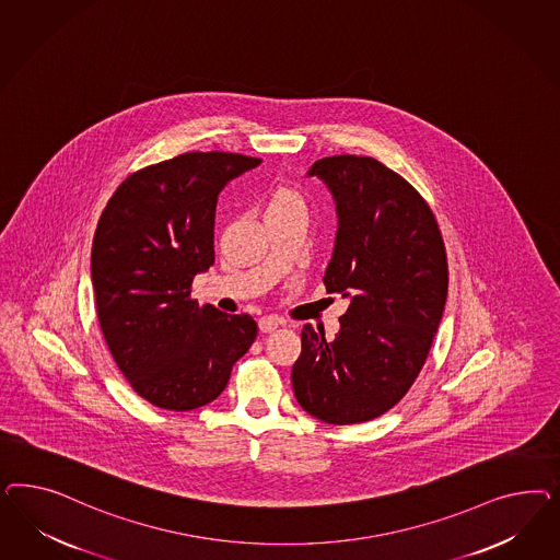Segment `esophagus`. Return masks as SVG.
I'll list each match as a JSON object with an SVG mask.
<instances>
[{
    "instance_id": "obj_1",
    "label": "esophagus",
    "mask_w": 560,
    "mask_h": 560,
    "mask_svg": "<svg viewBox=\"0 0 560 560\" xmlns=\"http://www.w3.org/2000/svg\"><path fill=\"white\" fill-rule=\"evenodd\" d=\"M279 324L281 323H279L277 316H262V318L258 320V328H260V332H272Z\"/></svg>"
}]
</instances>
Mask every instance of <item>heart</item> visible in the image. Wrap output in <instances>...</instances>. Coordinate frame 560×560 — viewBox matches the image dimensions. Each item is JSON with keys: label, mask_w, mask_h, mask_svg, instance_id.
Masks as SVG:
<instances>
[{"label": "heart", "mask_w": 560, "mask_h": 560, "mask_svg": "<svg viewBox=\"0 0 560 560\" xmlns=\"http://www.w3.org/2000/svg\"><path fill=\"white\" fill-rule=\"evenodd\" d=\"M293 213L305 215V205L302 195L289 187L272 188L271 195L267 199V207H265V218H271V215H293Z\"/></svg>", "instance_id": "heart-1"}]
</instances>
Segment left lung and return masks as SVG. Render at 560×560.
Segmentation results:
<instances>
[{
	"label": "left lung",
	"instance_id": "obj_1",
	"mask_svg": "<svg viewBox=\"0 0 560 560\" xmlns=\"http://www.w3.org/2000/svg\"><path fill=\"white\" fill-rule=\"evenodd\" d=\"M307 176L328 187L339 215L324 285L351 304L335 339L305 324L293 394L324 423H365L398 405L423 370L447 298L445 246L431 207L382 162L330 155Z\"/></svg>",
	"mask_w": 560,
	"mask_h": 560
}]
</instances>
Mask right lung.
Returning <instances> with one entry per match:
<instances>
[{
  "instance_id": "right-lung-1",
  "label": "right lung",
  "mask_w": 560,
  "mask_h": 560,
  "mask_svg": "<svg viewBox=\"0 0 560 560\" xmlns=\"http://www.w3.org/2000/svg\"><path fill=\"white\" fill-rule=\"evenodd\" d=\"M258 164L242 153H180L129 174L102 211L92 242L98 323L120 373L153 407L209 405L255 342L253 316L199 307L190 285L215 262L221 188Z\"/></svg>"
}]
</instances>
